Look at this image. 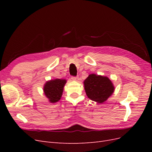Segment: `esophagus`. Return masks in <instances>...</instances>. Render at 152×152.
Listing matches in <instances>:
<instances>
[{
  "label": "esophagus",
  "mask_w": 152,
  "mask_h": 152,
  "mask_svg": "<svg viewBox=\"0 0 152 152\" xmlns=\"http://www.w3.org/2000/svg\"><path fill=\"white\" fill-rule=\"evenodd\" d=\"M78 78H79V77H72V78H71V79L73 80H77V79H78Z\"/></svg>",
  "instance_id": "34e87169"
}]
</instances>
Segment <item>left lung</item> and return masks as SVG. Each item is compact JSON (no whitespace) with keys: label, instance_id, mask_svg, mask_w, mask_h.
Here are the masks:
<instances>
[{"label":"left lung","instance_id":"8db88e82","mask_svg":"<svg viewBox=\"0 0 152 152\" xmlns=\"http://www.w3.org/2000/svg\"><path fill=\"white\" fill-rule=\"evenodd\" d=\"M84 84L87 97L99 103L105 102L113 94L115 89L108 77L95 74L89 75Z\"/></svg>","mask_w":152,"mask_h":152}]
</instances>
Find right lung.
Listing matches in <instances>:
<instances>
[{"instance_id":"right-lung-1","label":"right lung","mask_w":152,"mask_h":152,"mask_svg":"<svg viewBox=\"0 0 152 152\" xmlns=\"http://www.w3.org/2000/svg\"><path fill=\"white\" fill-rule=\"evenodd\" d=\"M66 82V80L56 79L45 83L44 87V94L50 103H56L61 99Z\"/></svg>"}]
</instances>
